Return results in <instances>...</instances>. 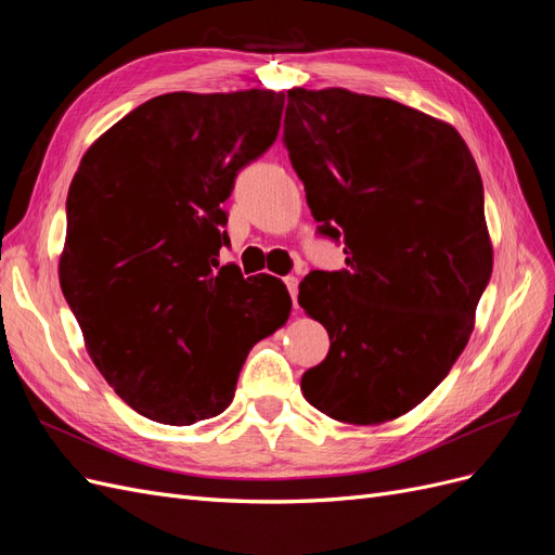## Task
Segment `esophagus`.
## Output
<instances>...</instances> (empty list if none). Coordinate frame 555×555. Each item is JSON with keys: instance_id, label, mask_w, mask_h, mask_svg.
I'll list each match as a JSON object with an SVG mask.
<instances>
[{"instance_id": "esophagus-1", "label": "esophagus", "mask_w": 555, "mask_h": 555, "mask_svg": "<svg viewBox=\"0 0 555 555\" xmlns=\"http://www.w3.org/2000/svg\"><path fill=\"white\" fill-rule=\"evenodd\" d=\"M284 287L289 289L294 310H298V278H294V275H287V278H284Z\"/></svg>"}]
</instances>
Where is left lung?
Instances as JSON below:
<instances>
[{
  "mask_svg": "<svg viewBox=\"0 0 555 555\" xmlns=\"http://www.w3.org/2000/svg\"><path fill=\"white\" fill-rule=\"evenodd\" d=\"M282 141L317 231L347 255L298 287L331 340L300 391L335 422H391L433 393L475 328L493 271L479 169L451 125L343 88L289 90Z\"/></svg>",
  "mask_w": 555,
  "mask_h": 555,
  "instance_id": "obj_1",
  "label": "left lung"
}]
</instances>
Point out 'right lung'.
I'll list each match as a JSON object with an SVG mask.
<instances>
[{"label": "right lung", "mask_w": 555, "mask_h": 555, "mask_svg": "<svg viewBox=\"0 0 555 555\" xmlns=\"http://www.w3.org/2000/svg\"><path fill=\"white\" fill-rule=\"evenodd\" d=\"M282 106L273 90L155 96L102 133L72 180L62 294L99 373L157 424L222 414L249 349L289 319L282 280L217 261L222 204L278 139Z\"/></svg>", "instance_id": "add662e5"}]
</instances>
